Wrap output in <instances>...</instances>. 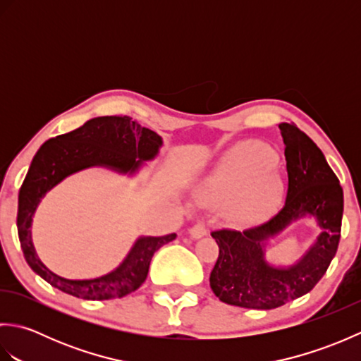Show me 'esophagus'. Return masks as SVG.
Returning a JSON list of instances; mask_svg holds the SVG:
<instances>
[{
    "mask_svg": "<svg viewBox=\"0 0 361 361\" xmlns=\"http://www.w3.org/2000/svg\"><path fill=\"white\" fill-rule=\"evenodd\" d=\"M206 233H208V229H206L204 224H202V221H198V224H195L189 229V234L192 239H202L203 235H206Z\"/></svg>",
    "mask_w": 361,
    "mask_h": 361,
    "instance_id": "34e87169",
    "label": "esophagus"
}]
</instances>
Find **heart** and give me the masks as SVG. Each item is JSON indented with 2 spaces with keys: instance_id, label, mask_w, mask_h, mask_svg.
I'll return each instance as SVG.
<instances>
[{
  "instance_id": "1",
  "label": "heart",
  "mask_w": 361,
  "mask_h": 361,
  "mask_svg": "<svg viewBox=\"0 0 361 361\" xmlns=\"http://www.w3.org/2000/svg\"><path fill=\"white\" fill-rule=\"evenodd\" d=\"M282 189L273 152L242 142L229 149L198 183L195 195L204 203L233 198V216L251 220L271 212L281 200Z\"/></svg>"
}]
</instances>
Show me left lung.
Instances as JSON below:
<instances>
[{
	"label": "left lung",
	"mask_w": 361,
	"mask_h": 361,
	"mask_svg": "<svg viewBox=\"0 0 361 361\" xmlns=\"http://www.w3.org/2000/svg\"><path fill=\"white\" fill-rule=\"evenodd\" d=\"M288 189L283 208L265 225L248 231L220 229L212 237L219 259L209 283L221 302L243 309L270 310L293 301L317 286L338 248L343 189L324 153L296 126L282 122ZM302 218H312L320 234L293 264L266 259L269 240Z\"/></svg>",
	"instance_id": "obj_1"
}]
</instances>
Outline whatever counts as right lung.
<instances>
[{
    "instance_id": "obj_1",
    "label": "right lung",
    "mask_w": 361,
    "mask_h": 361,
    "mask_svg": "<svg viewBox=\"0 0 361 361\" xmlns=\"http://www.w3.org/2000/svg\"><path fill=\"white\" fill-rule=\"evenodd\" d=\"M163 147V140L128 116H102L87 121L70 133L46 141L30 163L18 194L17 228L26 262L52 287L90 301L122 298L132 293L147 278L150 260L176 234L161 237L140 235L122 262L110 273L91 279H66L56 274L38 257L32 242L35 211L44 195L68 176L91 167L109 169L133 178L153 161Z\"/></svg>"
}]
</instances>
